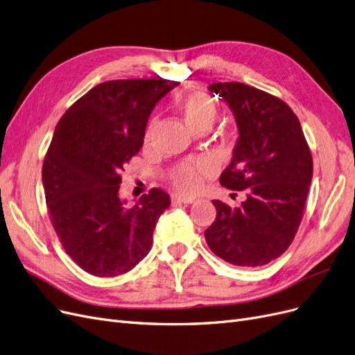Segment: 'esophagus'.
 Instances as JSON below:
<instances>
[{"label":"esophagus","mask_w":355,"mask_h":355,"mask_svg":"<svg viewBox=\"0 0 355 355\" xmlns=\"http://www.w3.org/2000/svg\"><path fill=\"white\" fill-rule=\"evenodd\" d=\"M171 200H173L174 203L177 202V203H193L194 200V198H191V196H182V194H173V196H171Z\"/></svg>","instance_id":"obj_1"}]
</instances>
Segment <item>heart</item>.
Segmentation results:
<instances>
[{"label":"heart","instance_id":"1","mask_svg":"<svg viewBox=\"0 0 355 355\" xmlns=\"http://www.w3.org/2000/svg\"><path fill=\"white\" fill-rule=\"evenodd\" d=\"M180 110L193 130L211 128L218 115L216 101L205 91H190L180 100ZM148 139V132L146 140ZM216 164L211 157H198L193 161H182L171 166L165 178L177 190L191 193L196 191L203 182V178L212 174Z\"/></svg>","mask_w":355,"mask_h":355}]
</instances>
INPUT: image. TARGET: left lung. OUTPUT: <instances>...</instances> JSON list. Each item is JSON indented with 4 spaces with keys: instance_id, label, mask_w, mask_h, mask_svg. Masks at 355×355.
Wrapping results in <instances>:
<instances>
[{
    "instance_id": "8db88e82",
    "label": "left lung",
    "mask_w": 355,
    "mask_h": 355,
    "mask_svg": "<svg viewBox=\"0 0 355 355\" xmlns=\"http://www.w3.org/2000/svg\"><path fill=\"white\" fill-rule=\"evenodd\" d=\"M209 91L230 105L240 134L220 182L245 190L246 199L237 208L212 200L216 216L205 239L233 266H266L286 252L302 221L313 178L310 146L282 98L242 83H216Z\"/></svg>"
}]
</instances>
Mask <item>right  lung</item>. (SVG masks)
<instances>
[{
    "mask_svg": "<svg viewBox=\"0 0 355 355\" xmlns=\"http://www.w3.org/2000/svg\"><path fill=\"white\" fill-rule=\"evenodd\" d=\"M177 85L164 78L101 83L57 123L42 165L47 211L64 252L93 276H119L150 252L169 196L152 189L125 207L119 184L155 105Z\"/></svg>",
    "mask_w": 355,
    "mask_h": 355,
    "instance_id": "right-lung-1",
    "label": "right lung"
}]
</instances>
